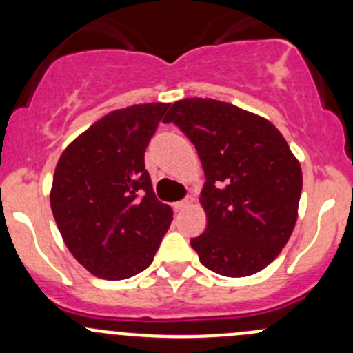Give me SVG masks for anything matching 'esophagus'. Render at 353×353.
<instances>
[{
  "mask_svg": "<svg viewBox=\"0 0 353 353\" xmlns=\"http://www.w3.org/2000/svg\"><path fill=\"white\" fill-rule=\"evenodd\" d=\"M191 203H193V198L188 196V198L181 199V201L174 203V210H184V208H186V206H190Z\"/></svg>",
  "mask_w": 353,
  "mask_h": 353,
  "instance_id": "34e87169",
  "label": "esophagus"
}]
</instances>
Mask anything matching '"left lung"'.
Wrapping results in <instances>:
<instances>
[{"label":"left lung","instance_id":"8db88e82","mask_svg":"<svg viewBox=\"0 0 353 353\" xmlns=\"http://www.w3.org/2000/svg\"><path fill=\"white\" fill-rule=\"evenodd\" d=\"M163 123L181 128L205 170L206 229L191 239L199 261L223 276L261 272L297 222L302 170L285 138L265 117L215 99L174 102Z\"/></svg>","mask_w":353,"mask_h":353}]
</instances>
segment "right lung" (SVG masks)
<instances>
[{
    "mask_svg": "<svg viewBox=\"0 0 353 353\" xmlns=\"http://www.w3.org/2000/svg\"><path fill=\"white\" fill-rule=\"evenodd\" d=\"M167 109L157 102L112 110L59 157L52 215L74 259L99 279L124 280L148 268L172 222L145 169V150Z\"/></svg>",
    "mask_w": 353,
    "mask_h": 353,
    "instance_id": "1",
    "label": "right lung"
}]
</instances>
